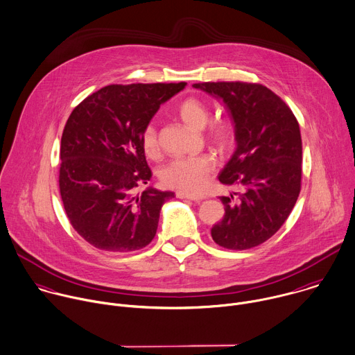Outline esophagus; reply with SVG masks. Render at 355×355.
I'll list each match as a JSON object with an SVG mask.
<instances>
[{"instance_id": "1", "label": "esophagus", "mask_w": 355, "mask_h": 355, "mask_svg": "<svg viewBox=\"0 0 355 355\" xmlns=\"http://www.w3.org/2000/svg\"><path fill=\"white\" fill-rule=\"evenodd\" d=\"M177 198L180 199H188V200H192V202H202L205 198L203 196H196V195H192V193H185V192H177Z\"/></svg>"}]
</instances>
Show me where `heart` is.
Wrapping results in <instances>:
<instances>
[{"label":"heart","mask_w":355,"mask_h":355,"mask_svg":"<svg viewBox=\"0 0 355 355\" xmlns=\"http://www.w3.org/2000/svg\"><path fill=\"white\" fill-rule=\"evenodd\" d=\"M177 116L192 130H203L209 121V109L198 98H187L177 106ZM210 139L220 148L227 149L234 142L232 125L225 120L213 121L209 127ZM141 144L149 157L159 155V137L153 123L146 124L141 134ZM214 168V160L207 155L195 157H181L166 164L160 171L162 182L173 189L195 193L203 189L209 175Z\"/></svg>","instance_id":"b5f03b06"}]
</instances>
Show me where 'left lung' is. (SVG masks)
Returning <instances> with one entry per match:
<instances>
[{
	"instance_id": "obj_1",
	"label": "left lung",
	"mask_w": 355,
	"mask_h": 355,
	"mask_svg": "<svg viewBox=\"0 0 355 355\" xmlns=\"http://www.w3.org/2000/svg\"><path fill=\"white\" fill-rule=\"evenodd\" d=\"M192 87L220 101L235 130L236 148L218 180L242 192L235 200L234 195L220 198L225 214L211 228V238L231 250L256 248L282 227L299 198L303 162L299 123L289 106L261 84Z\"/></svg>"
}]
</instances>
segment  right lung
I'll use <instances>...</instances> for the list:
<instances>
[{
    "instance_id": "add662e5",
    "label": "right lung",
    "mask_w": 355,
    "mask_h": 355,
    "mask_svg": "<svg viewBox=\"0 0 355 355\" xmlns=\"http://www.w3.org/2000/svg\"><path fill=\"white\" fill-rule=\"evenodd\" d=\"M185 85H107L69 116L60 139V196L71 227L94 248L134 252L155 238L162 206L174 192H138L152 177L141 134Z\"/></svg>"
}]
</instances>
